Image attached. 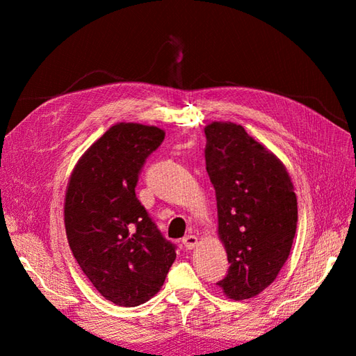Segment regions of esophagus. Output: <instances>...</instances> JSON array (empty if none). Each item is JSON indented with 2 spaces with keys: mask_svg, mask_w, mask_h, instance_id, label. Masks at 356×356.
<instances>
[{
  "mask_svg": "<svg viewBox=\"0 0 356 356\" xmlns=\"http://www.w3.org/2000/svg\"><path fill=\"white\" fill-rule=\"evenodd\" d=\"M182 243L185 245L186 249H194L195 246H197L199 240H197V237H195V236H186V237H184Z\"/></svg>",
  "mask_w": 356,
  "mask_h": 356,
  "instance_id": "34e87169",
  "label": "esophagus"
}]
</instances>
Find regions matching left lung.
Instances as JSON below:
<instances>
[{
	"instance_id": "1",
	"label": "left lung",
	"mask_w": 356,
	"mask_h": 356,
	"mask_svg": "<svg viewBox=\"0 0 356 356\" xmlns=\"http://www.w3.org/2000/svg\"><path fill=\"white\" fill-rule=\"evenodd\" d=\"M205 134L217 232L231 263L217 284L231 300L254 298L274 282L291 254L297 195L283 162L243 127L211 122Z\"/></svg>"
}]
</instances>
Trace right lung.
I'll use <instances>...</instances> for the list:
<instances>
[{
  "instance_id": "1",
  "label": "right lung",
  "mask_w": 356,
  "mask_h": 356,
  "mask_svg": "<svg viewBox=\"0 0 356 356\" xmlns=\"http://www.w3.org/2000/svg\"><path fill=\"white\" fill-rule=\"evenodd\" d=\"M163 138L154 125H113L81 156L67 184L64 223L72 252L96 291L118 306L153 298L176 260V248L134 193L143 163Z\"/></svg>"
}]
</instances>
